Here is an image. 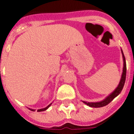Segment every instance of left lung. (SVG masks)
I'll return each mask as SVG.
<instances>
[{"mask_svg":"<svg viewBox=\"0 0 134 134\" xmlns=\"http://www.w3.org/2000/svg\"><path fill=\"white\" fill-rule=\"evenodd\" d=\"M122 58H123V70H122V74L121 79L120 81V83L118 86V87L113 91L109 96H107L106 97L105 99H103L102 101L97 102H88L82 101L84 104H86V105L89 106L91 107H94V108H99V107H102L104 106L107 105L108 104H109L112 100H113L115 97H117L120 93H121L122 90L123 88V86L125 85V80H126V72H127V66H126V61H125V57L123 54L122 50Z\"/></svg>","mask_w":134,"mask_h":134,"instance_id":"left-lung-1","label":"left lung"}]
</instances>
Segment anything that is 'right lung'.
I'll return each instance as SVG.
<instances>
[{"label": "right lung", "mask_w": 134, "mask_h": 134, "mask_svg": "<svg viewBox=\"0 0 134 134\" xmlns=\"http://www.w3.org/2000/svg\"><path fill=\"white\" fill-rule=\"evenodd\" d=\"M51 104H52V103H51V104H49V105L48 106V107H46V108H43V109H38V110H37V111H38V112H40V111H46V109H48V108L50 107V105H51ZM30 109L31 111H35V109Z\"/></svg>", "instance_id": "obj_1"}]
</instances>
